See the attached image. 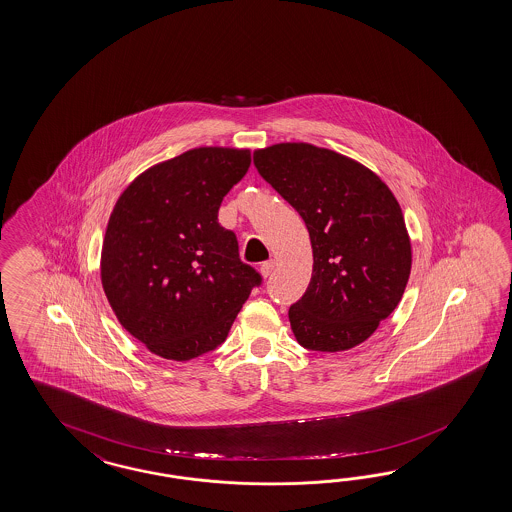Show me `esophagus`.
I'll return each mask as SVG.
<instances>
[{"instance_id":"1","label":"esophagus","mask_w":512,"mask_h":512,"mask_svg":"<svg viewBox=\"0 0 512 512\" xmlns=\"http://www.w3.org/2000/svg\"><path fill=\"white\" fill-rule=\"evenodd\" d=\"M275 270V262L274 261H266L261 264V274L262 277H270V275L274 274Z\"/></svg>"}]
</instances>
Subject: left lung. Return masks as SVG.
I'll list each match as a JSON object with an SVG mask.
<instances>
[{"mask_svg": "<svg viewBox=\"0 0 512 512\" xmlns=\"http://www.w3.org/2000/svg\"><path fill=\"white\" fill-rule=\"evenodd\" d=\"M253 163L311 237V283L288 309L294 337L314 351L359 346L398 307L411 275L398 200L366 166L305 142L257 150Z\"/></svg>", "mask_w": 512, "mask_h": 512, "instance_id": "left-lung-1", "label": "left lung"}]
</instances>
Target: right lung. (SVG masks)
Listing matches in <instances>:
<instances>
[{
  "label": "right lung",
  "mask_w": 512,
  "mask_h": 512,
  "mask_svg": "<svg viewBox=\"0 0 512 512\" xmlns=\"http://www.w3.org/2000/svg\"><path fill=\"white\" fill-rule=\"evenodd\" d=\"M250 150L194 148L155 164L116 201L101 248V285L118 322L151 353L190 361L220 346L261 275L218 224Z\"/></svg>",
  "instance_id": "right-lung-1"
}]
</instances>
